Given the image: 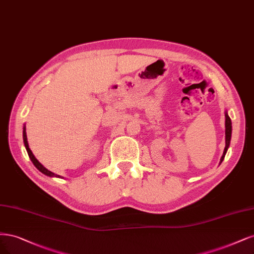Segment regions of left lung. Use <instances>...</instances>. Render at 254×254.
Masks as SVG:
<instances>
[{
    "label": "left lung",
    "mask_w": 254,
    "mask_h": 254,
    "mask_svg": "<svg viewBox=\"0 0 254 254\" xmlns=\"http://www.w3.org/2000/svg\"><path fill=\"white\" fill-rule=\"evenodd\" d=\"M225 142H226V146H225V149H224V153L221 157V161L220 164L224 161V157L226 155L227 150H228V148L230 146V141H231V133H232V123H231V120L228 116V111H225Z\"/></svg>",
    "instance_id": "left-lung-1"
}]
</instances>
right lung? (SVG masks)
<instances>
[{
	"mask_svg": "<svg viewBox=\"0 0 254 254\" xmlns=\"http://www.w3.org/2000/svg\"><path fill=\"white\" fill-rule=\"evenodd\" d=\"M23 141H24L25 148H26V150H27V153H28V155H29V157H30V160H31L32 164H33L34 166H36L37 169H39L42 173L45 174V176H48V177H51V178H55V177H56V178H62V177L58 176V174H55L54 172H51V171H49L48 169H46V168L44 167V166L36 159V156L33 155L32 151L30 150V148H29V145H28L27 134H26V126H25V125H24V127H23Z\"/></svg>",
	"mask_w": 254,
	"mask_h": 254,
	"instance_id": "1",
	"label": "right lung"
}]
</instances>
